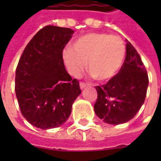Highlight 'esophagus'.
Returning a JSON list of instances; mask_svg holds the SVG:
<instances>
[{
  "label": "esophagus",
  "instance_id": "esophagus-1",
  "mask_svg": "<svg viewBox=\"0 0 161 161\" xmlns=\"http://www.w3.org/2000/svg\"><path fill=\"white\" fill-rule=\"evenodd\" d=\"M79 86H80L81 90H84V88L87 86V84H84V83H83V82H82V83H80V84H79Z\"/></svg>",
  "mask_w": 161,
  "mask_h": 161
}]
</instances>
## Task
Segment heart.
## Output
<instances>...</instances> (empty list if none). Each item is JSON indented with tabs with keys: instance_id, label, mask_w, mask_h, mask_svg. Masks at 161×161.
<instances>
[{
	"instance_id": "obj_1",
	"label": "heart",
	"mask_w": 161,
	"mask_h": 161,
	"mask_svg": "<svg viewBox=\"0 0 161 161\" xmlns=\"http://www.w3.org/2000/svg\"><path fill=\"white\" fill-rule=\"evenodd\" d=\"M126 46L117 35L90 33L76 40L64 52V60L71 75L78 77L88 70L95 79L108 80L114 77L124 63Z\"/></svg>"
}]
</instances>
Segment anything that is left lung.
<instances>
[{
  "mask_svg": "<svg viewBox=\"0 0 161 161\" xmlns=\"http://www.w3.org/2000/svg\"><path fill=\"white\" fill-rule=\"evenodd\" d=\"M126 58L121 70L106 84L96 86V115L112 125L125 123L135 117L145 101L148 77L137 51L126 40Z\"/></svg>",
  "mask_w": 161,
  "mask_h": 161,
  "instance_id": "obj_1",
  "label": "left lung"
}]
</instances>
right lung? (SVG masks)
<instances>
[{"instance_id": "add662e5", "label": "right lung", "mask_w": 161, "mask_h": 161, "mask_svg": "<svg viewBox=\"0 0 161 161\" xmlns=\"http://www.w3.org/2000/svg\"><path fill=\"white\" fill-rule=\"evenodd\" d=\"M73 33L70 28L45 26L30 40L19 58L16 97L23 116L38 128L63 125L81 94L78 81L71 78L63 60V50Z\"/></svg>"}]
</instances>
